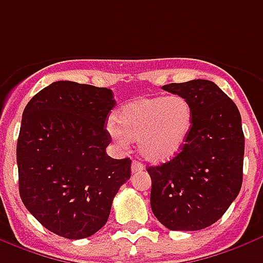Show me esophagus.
Here are the masks:
<instances>
[{
  "instance_id": "obj_1",
  "label": "esophagus",
  "mask_w": 263,
  "mask_h": 263,
  "mask_svg": "<svg viewBox=\"0 0 263 263\" xmlns=\"http://www.w3.org/2000/svg\"><path fill=\"white\" fill-rule=\"evenodd\" d=\"M143 168H145V167H143V164H142V163H139V161H138V160L132 161L131 171H132V173H134V174H135V173H139V171H142V170H143Z\"/></svg>"
}]
</instances>
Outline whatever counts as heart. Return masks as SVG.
<instances>
[{"label": "heart", "mask_w": 263, "mask_h": 263, "mask_svg": "<svg viewBox=\"0 0 263 263\" xmlns=\"http://www.w3.org/2000/svg\"><path fill=\"white\" fill-rule=\"evenodd\" d=\"M194 112L190 102L180 95L153 96L128 103L116 114L108 132L114 141L126 146L137 141L145 160L163 163L176 157L192 131Z\"/></svg>", "instance_id": "obj_1"}]
</instances>
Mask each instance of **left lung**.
Masks as SVG:
<instances>
[{
	"label": "left lung",
	"mask_w": 263,
	"mask_h": 263,
	"mask_svg": "<svg viewBox=\"0 0 263 263\" xmlns=\"http://www.w3.org/2000/svg\"><path fill=\"white\" fill-rule=\"evenodd\" d=\"M163 90L185 97L194 122L176 157L146 168L152 178V212L170 230H202L224 215L241 190L244 132L240 111L211 81L170 83Z\"/></svg>",
	"instance_id": "1"
}]
</instances>
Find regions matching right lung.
Listing matches in <instances>:
<instances>
[{"label":"right lung","instance_id":"add662e5","mask_svg":"<svg viewBox=\"0 0 263 263\" xmlns=\"http://www.w3.org/2000/svg\"><path fill=\"white\" fill-rule=\"evenodd\" d=\"M116 100L107 87L58 81L25 107L17 138L19 194L40 223L69 240L90 237L107 223L131 160L106 153L104 128Z\"/></svg>","mask_w":263,"mask_h":263}]
</instances>
